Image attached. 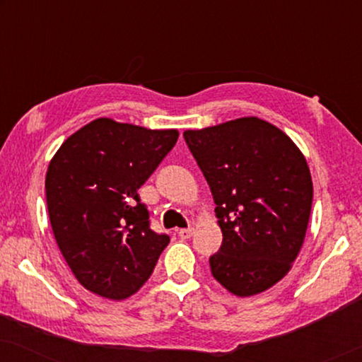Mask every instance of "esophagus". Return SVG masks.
<instances>
[{"label": "esophagus", "instance_id": "34e87169", "mask_svg": "<svg viewBox=\"0 0 362 362\" xmlns=\"http://www.w3.org/2000/svg\"><path fill=\"white\" fill-rule=\"evenodd\" d=\"M192 234H194V229H192V227H187V229H180V232H177V235H180L181 239H191Z\"/></svg>", "mask_w": 362, "mask_h": 362}]
</instances>
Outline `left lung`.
I'll list each match as a JSON object with an SVG mask.
<instances>
[{"instance_id":"8db88e82","label":"left lung","mask_w":362,"mask_h":362,"mask_svg":"<svg viewBox=\"0 0 362 362\" xmlns=\"http://www.w3.org/2000/svg\"><path fill=\"white\" fill-rule=\"evenodd\" d=\"M185 140L222 230L209 259L212 276L237 296L269 290L290 272L308 229L313 181L303 153L257 117L186 130Z\"/></svg>"}]
</instances>
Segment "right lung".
<instances>
[{
  "instance_id": "add662e5",
  "label": "right lung",
  "mask_w": 362,
  "mask_h": 362,
  "mask_svg": "<svg viewBox=\"0 0 362 362\" xmlns=\"http://www.w3.org/2000/svg\"><path fill=\"white\" fill-rule=\"evenodd\" d=\"M177 130L97 118L62 143L46 173L51 227L78 284L125 300L150 279L166 234L150 229L138 189L176 145Z\"/></svg>"
}]
</instances>
